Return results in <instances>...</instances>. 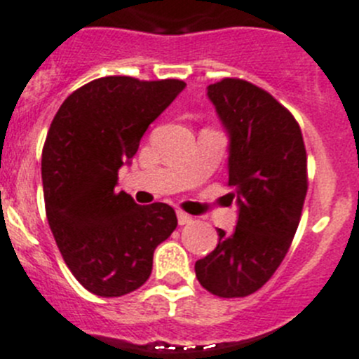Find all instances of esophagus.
<instances>
[{"label": "esophagus", "instance_id": "obj_1", "mask_svg": "<svg viewBox=\"0 0 359 359\" xmlns=\"http://www.w3.org/2000/svg\"><path fill=\"white\" fill-rule=\"evenodd\" d=\"M176 215H177V224L180 226H185V224H190V222H192V217H190L189 213L182 212V210H180Z\"/></svg>", "mask_w": 359, "mask_h": 359}]
</instances>
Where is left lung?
Masks as SVG:
<instances>
[{
	"mask_svg": "<svg viewBox=\"0 0 359 359\" xmlns=\"http://www.w3.org/2000/svg\"><path fill=\"white\" fill-rule=\"evenodd\" d=\"M208 97L229 135L228 185L236 199L233 233L196 262L203 288L245 297L265 285L290 249L308 192L306 147L294 115L267 90L238 78L208 85Z\"/></svg>",
	"mask_w": 359,
	"mask_h": 359,
	"instance_id": "1",
	"label": "left lung"
}]
</instances>
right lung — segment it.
I'll return each mask as SVG.
<instances>
[{
    "label": "right lung",
    "instance_id": "obj_1",
    "mask_svg": "<svg viewBox=\"0 0 359 359\" xmlns=\"http://www.w3.org/2000/svg\"><path fill=\"white\" fill-rule=\"evenodd\" d=\"M182 80L97 78L58 108L42 149L46 215L65 265L100 297L142 287L153 252L176 229L165 203L140 206L115 192L149 124L180 92Z\"/></svg>",
    "mask_w": 359,
    "mask_h": 359
}]
</instances>
